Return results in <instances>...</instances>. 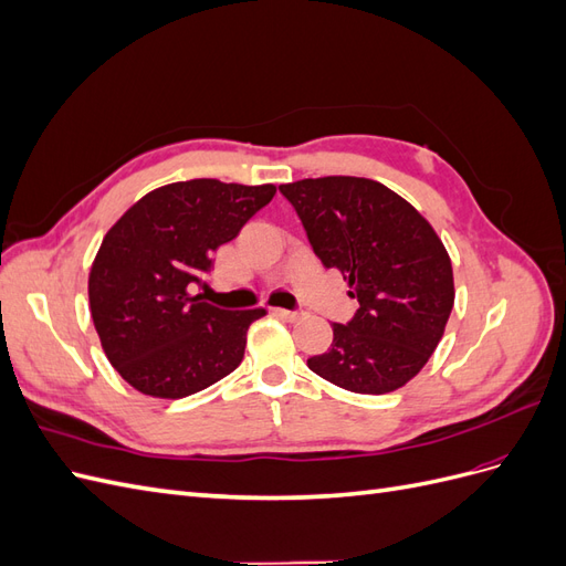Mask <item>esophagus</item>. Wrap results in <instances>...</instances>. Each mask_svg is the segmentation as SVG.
<instances>
[{"instance_id":"34e87169","label":"esophagus","mask_w":566,"mask_h":566,"mask_svg":"<svg viewBox=\"0 0 566 566\" xmlns=\"http://www.w3.org/2000/svg\"><path fill=\"white\" fill-rule=\"evenodd\" d=\"M273 314H276L279 318H285V321H297L302 316L300 312H287V310H273Z\"/></svg>"}]
</instances>
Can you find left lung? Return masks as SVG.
<instances>
[{"label": "left lung", "mask_w": 566, "mask_h": 566, "mask_svg": "<svg viewBox=\"0 0 566 566\" xmlns=\"http://www.w3.org/2000/svg\"><path fill=\"white\" fill-rule=\"evenodd\" d=\"M325 269H339L358 300L333 323V345L312 356L323 380L356 394H387L416 378L453 310V269L439 235L413 205L364 177L283 184Z\"/></svg>", "instance_id": "left-lung-1"}]
</instances>
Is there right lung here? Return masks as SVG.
<instances>
[{"label":"right lung","mask_w":566,"mask_h":566,"mask_svg":"<svg viewBox=\"0 0 566 566\" xmlns=\"http://www.w3.org/2000/svg\"><path fill=\"white\" fill-rule=\"evenodd\" d=\"M276 196V186L191 179L156 188L119 217L90 271V306L108 361L142 394L181 399L243 361L250 323L191 295L212 254Z\"/></svg>","instance_id":"right-lung-1"}]
</instances>
